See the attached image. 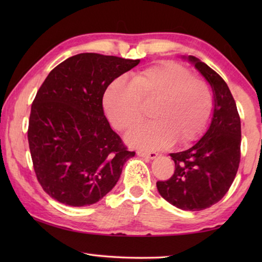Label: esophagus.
<instances>
[{"mask_svg": "<svg viewBox=\"0 0 262 262\" xmlns=\"http://www.w3.org/2000/svg\"><path fill=\"white\" fill-rule=\"evenodd\" d=\"M136 154H137V156H139V157L147 158V159H155L158 156L157 152H152V151L147 152V151H142V150H139V151H137Z\"/></svg>", "mask_w": 262, "mask_h": 262, "instance_id": "obj_1", "label": "esophagus"}]
</instances>
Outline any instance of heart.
<instances>
[{"mask_svg":"<svg viewBox=\"0 0 262 262\" xmlns=\"http://www.w3.org/2000/svg\"><path fill=\"white\" fill-rule=\"evenodd\" d=\"M156 99L154 121L132 130L128 144L144 150L165 148L195 141L208 126L212 113V96L207 84L187 68L162 61L133 73L129 81L117 78L104 94V107L114 128L126 132L142 121L141 101Z\"/></svg>","mask_w":262,"mask_h":262,"instance_id":"1","label":"heart"}]
</instances>
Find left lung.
<instances>
[{
    "label": "left lung",
    "mask_w": 262,
    "mask_h": 262,
    "mask_svg": "<svg viewBox=\"0 0 262 262\" xmlns=\"http://www.w3.org/2000/svg\"><path fill=\"white\" fill-rule=\"evenodd\" d=\"M183 59L210 84L214 110L205 135L185 151L170 154L174 173L166 181H157V189L179 209L198 211L219 202L233 183L241 162V118L224 79L198 57Z\"/></svg>",
    "instance_id": "1"
}]
</instances>
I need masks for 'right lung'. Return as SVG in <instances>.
<instances>
[{
	"label": "right lung",
	"instance_id": "add662e5",
	"mask_svg": "<svg viewBox=\"0 0 262 262\" xmlns=\"http://www.w3.org/2000/svg\"><path fill=\"white\" fill-rule=\"evenodd\" d=\"M140 63L97 53L61 62L39 89L31 107L29 147L42 189L72 207L101 200L120 178L134 151L113 132L103 108L106 88Z\"/></svg>",
	"mask_w": 262,
	"mask_h": 262
}]
</instances>
